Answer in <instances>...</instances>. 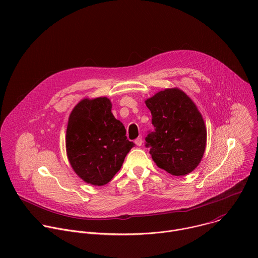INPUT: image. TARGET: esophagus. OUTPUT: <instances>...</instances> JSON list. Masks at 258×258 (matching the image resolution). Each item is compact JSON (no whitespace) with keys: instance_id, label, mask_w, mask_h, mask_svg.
Here are the masks:
<instances>
[{"instance_id":"1","label":"esophagus","mask_w":258,"mask_h":258,"mask_svg":"<svg viewBox=\"0 0 258 258\" xmlns=\"http://www.w3.org/2000/svg\"><path fill=\"white\" fill-rule=\"evenodd\" d=\"M135 143H136L137 146H142V144H143V138H142V137H139L138 139H136Z\"/></svg>"}]
</instances>
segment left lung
Instances as JSON below:
<instances>
[{"label":"left lung","instance_id":"8db88e82","mask_svg":"<svg viewBox=\"0 0 258 258\" xmlns=\"http://www.w3.org/2000/svg\"><path fill=\"white\" fill-rule=\"evenodd\" d=\"M153 132L146 147L158 167L172 175H185L200 163L206 147V128L193 101L178 89H166L146 101Z\"/></svg>","mask_w":258,"mask_h":258}]
</instances>
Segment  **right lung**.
I'll list each match as a JSON object with an SVG mask.
<instances>
[{
	"label": "right lung",
	"mask_w": 258,
	"mask_h": 258,
	"mask_svg": "<svg viewBox=\"0 0 258 258\" xmlns=\"http://www.w3.org/2000/svg\"><path fill=\"white\" fill-rule=\"evenodd\" d=\"M107 98L85 99L69 116L66 151L77 174L95 186L109 182L120 169L135 146L125 136L123 124L111 112Z\"/></svg>",
	"instance_id": "right-lung-1"
}]
</instances>
